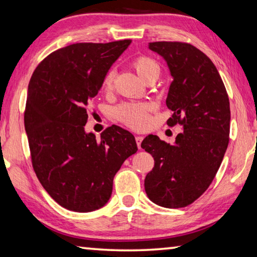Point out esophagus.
Listing matches in <instances>:
<instances>
[{
	"label": "esophagus",
	"instance_id": "obj_1",
	"mask_svg": "<svg viewBox=\"0 0 257 257\" xmlns=\"http://www.w3.org/2000/svg\"><path fill=\"white\" fill-rule=\"evenodd\" d=\"M135 140H136V143H137L138 149L141 150V144H142V141H143V137H142V136H136Z\"/></svg>",
	"mask_w": 257,
	"mask_h": 257
}]
</instances>
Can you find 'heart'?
I'll use <instances>...</instances> for the list:
<instances>
[{
    "label": "heart",
    "instance_id": "1",
    "mask_svg": "<svg viewBox=\"0 0 257 257\" xmlns=\"http://www.w3.org/2000/svg\"><path fill=\"white\" fill-rule=\"evenodd\" d=\"M133 67L142 80L148 82H156L160 75V66L156 60L148 56H141L134 60ZM115 72L108 71L103 80L104 91L113 88ZM150 105L148 104H123L116 108L115 114L121 122L133 129H144L150 123Z\"/></svg>",
    "mask_w": 257,
    "mask_h": 257
}]
</instances>
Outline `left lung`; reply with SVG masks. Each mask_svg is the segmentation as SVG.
<instances>
[{"instance_id": "8db88e82", "label": "left lung", "mask_w": 257, "mask_h": 257, "mask_svg": "<svg viewBox=\"0 0 257 257\" xmlns=\"http://www.w3.org/2000/svg\"><path fill=\"white\" fill-rule=\"evenodd\" d=\"M166 60L170 83L166 105L174 111L167 123L183 125L174 144L156 135L141 146L154 158L145 192L166 208H181L200 197L213 182L229 144L230 101L213 62L189 43L151 42Z\"/></svg>"}]
</instances>
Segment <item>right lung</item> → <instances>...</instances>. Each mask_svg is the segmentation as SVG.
I'll return each mask as SVG.
<instances>
[{
    "instance_id": "obj_1",
    "label": "right lung",
    "mask_w": 257,
    "mask_h": 257,
    "mask_svg": "<svg viewBox=\"0 0 257 257\" xmlns=\"http://www.w3.org/2000/svg\"><path fill=\"white\" fill-rule=\"evenodd\" d=\"M130 43L71 44L44 58L31 77L24 122L32 164L44 190L68 210L106 205L114 176L137 152L133 134L117 125L101 133L100 141L84 130L89 105Z\"/></svg>"
}]
</instances>
